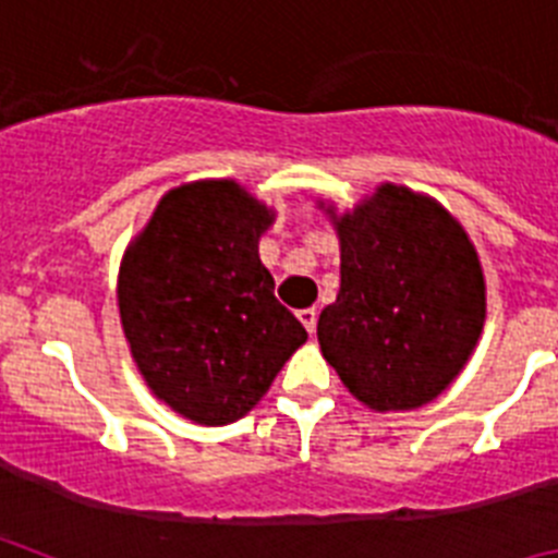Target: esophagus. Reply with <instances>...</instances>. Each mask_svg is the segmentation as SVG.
I'll use <instances>...</instances> for the list:
<instances>
[{
	"label": "esophagus",
	"mask_w": 558,
	"mask_h": 558,
	"mask_svg": "<svg viewBox=\"0 0 558 558\" xmlns=\"http://www.w3.org/2000/svg\"><path fill=\"white\" fill-rule=\"evenodd\" d=\"M299 322H302L304 329H307V332L313 335L315 332V322H318V313H315V307L299 310Z\"/></svg>",
	"instance_id": "obj_1"
}]
</instances>
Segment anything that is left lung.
I'll return each instance as SVG.
<instances>
[{
  "label": "left lung",
  "instance_id": "1",
  "mask_svg": "<svg viewBox=\"0 0 558 558\" xmlns=\"http://www.w3.org/2000/svg\"><path fill=\"white\" fill-rule=\"evenodd\" d=\"M329 215L340 243L338 299L318 343L340 383L377 413L413 411L463 372L486 322V279L470 234L445 206L379 184Z\"/></svg>",
  "mask_w": 558,
  "mask_h": 558
}]
</instances>
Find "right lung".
Segmentation results:
<instances>
[{
  "label": "right lung",
  "mask_w": 558,
  "mask_h": 558,
  "mask_svg": "<svg viewBox=\"0 0 558 558\" xmlns=\"http://www.w3.org/2000/svg\"><path fill=\"white\" fill-rule=\"evenodd\" d=\"M274 220L236 181H190L165 192L122 254L117 304L133 363L195 425L243 418L307 340L259 259Z\"/></svg>",
  "instance_id": "1"
}]
</instances>
